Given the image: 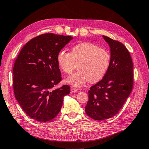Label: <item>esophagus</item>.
<instances>
[{"label":"esophagus","mask_w":149,"mask_h":149,"mask_svg":"<svg viewBox=\"0 0 149 149\" xmlns=\"http://www.w3.org/2000/svg\"><path fill=\"white\" fill-rule=\"evenodd\" d=\"M71 92H72V93H77V92L78 91V89H76V88H71Z\"/></svg>","instance_id":"1"}]
</instances>
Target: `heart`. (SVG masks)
<instances>
[{
    "label": "heart",
    "mask_w": 149,
    "mask_h": 149,
    "mask_svg": "<svg viewBox=\"0 0 149 149\" xmlns=\"http://www.w3.org/2000/svg\"><path fill=\"white\" fill-rule=\"evenodd\" d=\"M57 62L65 73L70 74L76 68L79 70L68 78L67 81L76 87L83 86L88 81L95 83L106 75L111 64L109 52L91 42L76 44L71 53L61 49L57 55Z\"/></svg>",
    "instance_id": "b5f03b06"
}]
</instances>
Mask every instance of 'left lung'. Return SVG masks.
<instances>
[{
	"label": "left lung",
	"instance_id": "left-lung-1",
	"mask_svg": "<svg viewBox=\"0 0 149 149\" xmlns=\"http://www.w3.org/2000/svg\"><path fill=\"white\" fill-rule=\"evenodd\" d=\"M103 38L111 48V64L100 81L90 88L86 114L93 119H109L119 112L131 93L134 85L131 56L121 42L106 36Z\"/></svg>",
	"mask_w": 149,
	"mask_h": 149
}]
</instances>
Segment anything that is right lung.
Segmentation results:
<instances>
[{"label":"right lung","mask_w":149,"mask_h":149,"mask_svg":"<svg viewBox=\"0 0 149 149\" xmlns=\"http://www.w3.org/2000/svg\"><path fill=\"white\" fill-rule=\"evenodd\" d=\"M73 37L45 33L26 43L13 68L15 97L25 113L38 122H47L59 113L70 86L54 87L61 81L57 55Z\"/></svg>","instance_id":"add662e5"}]
</instances>
